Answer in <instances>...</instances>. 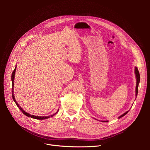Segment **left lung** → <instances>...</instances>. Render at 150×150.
<instances>
[{"label": "left lung", "instance_id": "8db88e82", "mask_svg": "<svg viewBox=\"0 0 150 150\" xmlns=\"http://www.w3.org/2000/svg\"><path fill=\"white\" fill-rule=\"evenodd\" d=\"M134 74H135V76H136V79H137V85H136V90L135 91H136V96H137L138 91V86H139V81H140V75H139V71H138L137 67H135V68H134ZM129 111H126V112L124 113V114H122V115L118 117V119L121 118V117H123L125 115H126L127 113ZM101 121L102 122H108V121Z\"/></svg>", "mask_w": 150, "mask_h": 150}]
</instances>
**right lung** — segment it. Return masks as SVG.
Segmentation results:
<instances>
[{"instance_id": "right-lung-1", "label": "right lung", "mask_w": 150, "mask_h": 150, "mask_svg": "<svg viewBox=\"0 0 150 150\" xmlns=\"http://www.w3.org/2000/svg\"><path fill=\"white\" fill-rule=\"evenodd\" d=\"M16 67H17V66H16L15 69H14V70H13V72H12V76H11V80H12V96L13 100L14 101V102H15V103L16 104V105L17 106V107L19 108V110H20L22 112H23L25 116H27L28 117H30L31 118H34V119H36V120H46V119H47V118H50V117H53L56 114H57V113L58 111H59V110H57V111L56 113H54V114H53V115H52L48 116H37L32 115L29 114V113L25 112V111L23 110V109H22V108L19 105V104L17 103V101L16 100L14 94H13V86H14V82H13V81H14V78H15V74H16Z\"/></svg>"}]
</instances>
